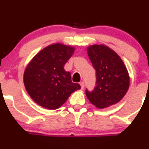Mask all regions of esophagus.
<instances>
[{
  "mask_svg": "<svg viewBox=\"0 0 149 149\" xmlns=\"http://www.w3.org/2000/svg\"><path fill=\"white\" fill-rule=\"evenodd\" d=\"M80 85H81V89L83 90L84 88V82H83V81L81 82Z\"/></svg>",
  "mask_w": 149,
  "mask_h": 149,
  "instance_id": "esophagus-1",
  "label": "esophagus"
}]
</instances>
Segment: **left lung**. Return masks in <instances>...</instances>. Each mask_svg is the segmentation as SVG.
<instances>
[{
    "mask_svg": "<svg viewBox=\"0 0 149 149\" xmlns=\"http://www.w3.org/2000/svg\"><path fill=\"white\" fill-rule=\"evenodd\" d=\"M87 53L96 70V86L86 90L89 102L99 109L119 102L128 90L130 77L120 57L104 45L87 47Z\"/></svg>",
    "mask_w": 149,
    "mask_h": 149,
    "instance_id": "8db88e82",
    "label": "left lung"
}]
</instances>
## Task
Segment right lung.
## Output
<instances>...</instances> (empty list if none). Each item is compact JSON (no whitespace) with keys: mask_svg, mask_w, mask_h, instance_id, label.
I'll return each mask as SVG.
<instances>
[{"mask_svg":"<svg viewBox=\"0 0 149 149\" xmlns=\"http://www.w3.org/2000/svg\"><path fill=\"white\" fill-rule=\"evenodd\" d=\"M75 50L73 47L56 43L46 47L32 58L24 73V84L29 95L37 104L56 109L70 94L81 88L71 81L64 65Z\"/></svg>","mask_w":149,"mask_h":149,"instance_id":"1","label":"right lung"}]
</instances>
